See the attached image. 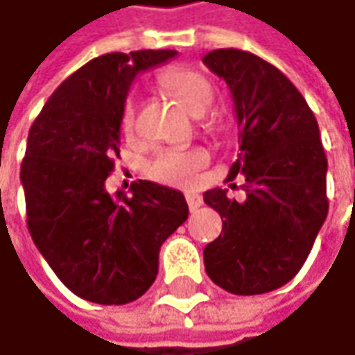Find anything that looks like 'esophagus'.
<instances>
[{
    "mask_svg": "<svg viewBox=\"0 0 355 355\" xmlns=\"http://www.w3.org/2000/svg\"><path fill=\"white\" fill-rule=\"evenodd\" d=\"M187 204H189V208L194 212V210H198L204 200H202L200 194H196V192H187Z\"/></svg>",
    "mask_w": 355,
    "mask_h": 355,
    "instance_id": "1",
    "label": "esophagus"
}]
</instances>
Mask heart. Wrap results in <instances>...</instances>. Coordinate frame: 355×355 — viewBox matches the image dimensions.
Returning <instances> with one entry per match:
<instances>
[{"label":"heart","mask_w":355,"mask_h":355,"mask_svg":"<svg viewBox=\"0 0 355 355\" xmlns=\"http://www.w3.org/2000/svg\"><path fill=\"white\" fill-rule=\"evenodd\" d=\"M161 88L177 98L189 112L200 116L214 100V86L200 72L187 67H171L159 74ZM123 133L131 137L135 133V105L128 102L121 117ZM210 161V153L204 147H165L149 163V175L165 184L192 187L204 166Z\"/></svg>","instance_id":"obj_1"}]
</instances>
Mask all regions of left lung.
Returning <instances> with one entry per match:
<instances>
[{"instance_id": "obj_1", "label": "left lung", "mask_w": 355, "mask_h": 355, "mask_svg": "<svg viewBox=\"0 0 355 355\" xmlns=\"http://www.w3.org/2000/svg\"><path fill=\"white\" fill-rule=\"evenodd\" d=\"M202 62L234 98L239 153L226 180L243 178L245 190L243 202L222 189L204 192L222 218L204 267L232 295H263L299 273L328 214L318 121L295 84L257 55L218 49Z\"/></svg>"}]
</instances>
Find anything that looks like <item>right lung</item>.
<instances>
[{
	"mask_svg": "<svg viewBox=\"0 0 355 355\" xmlns=\"http://www.w3.org/2000/svg\"><path fill=\"white\" fill-rule=\"evenodd\" d=\"M177 51L110 53L70 74L33 121L21 163L27 227L56 277L80 299L128 304L157 279L159 250L189 218L182 192L139 180L105 192L119 157L129 86Z\"/></svg>",
	"mask_w": 355,
	"mask_h": 355,
	"instance_id": "obj_1",
	"label": "right lung"
}]
</instances>
